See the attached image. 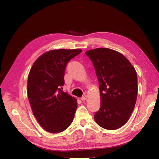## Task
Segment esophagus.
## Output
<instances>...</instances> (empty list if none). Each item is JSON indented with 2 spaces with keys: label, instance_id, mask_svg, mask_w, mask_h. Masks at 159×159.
Returning a JSON list of instances; mask_svg holds the SVG:
<instances>
[{
  "label": "esophagus",
  "instance_id": "esophagus-1",
  "mask_svg": "<svg viewBox=\"0 0 159 159\" xmlns=\"http://www.w3.org/2000/svg\"><path fill=\"white\" fill-rule=\"evenodd\" d=\"M88 99V96H87V95H84L83 96V97L81 98V100H82V101L86 100V99Z\"/></svg>",
  "mask_w": 159,
  "mask_h": 159
}]
</instances>
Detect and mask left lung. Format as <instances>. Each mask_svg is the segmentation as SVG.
I'll return each mask as SVG.
<instances>
[{
	"instance_id": "8db88e82",
	"label": "left lung",
	"mask_w": 159,
	"mask_h": 159,
	"mask_svg": "<svg viewBox=\"0 0 159 159\" xmlns=\"http://www.w3.org/2000/svg\"><path fill=\"white\" fill-rule=\"evenodd\" d=\"M93 62L99 81L101 107L94 119L108 130L121 127L129 120L136 103L137 72L119 52L105 48L85 52Z\"/></svg>"
}]
</instances>
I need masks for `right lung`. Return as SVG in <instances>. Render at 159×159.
<instances>
[{"label": "right lung", "mask_w": 159, "mask_h": 159, "mask_svg": "<svg viewBox=\"0 0 159 159\" xmlns=\"http://www.w3.org/2000/svg\"><path fill=\"white\" fill-rule=\"evenodd\" d=\"M81 50H54L40 56L28 78L27 93L38 122L52 133L64 131L73 121L76 99L62 91L68 61Z\"/></svg>", "instance_id": "add662e5"}]
</instances>
